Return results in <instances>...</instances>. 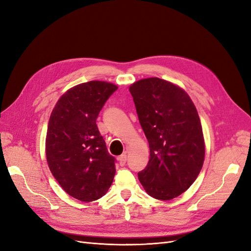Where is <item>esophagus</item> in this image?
<instances>
[{
	"instance_id": "obj_1",
	"label": "esophagus",
	"mask_w": 251,
	"mask_h": 251,
	"mask_svg": "<svg viewBox=\"0 0 251 251\" xmlns=\"http://www.w3.org/2000/svg\"><path fill=\"white\" fill-rule=\"evenodd\" d=\"M118 161H119V164L121 166H124L126 164V151H125L123 155H120L118 157Z\"/></svg>"
}]
</instances>
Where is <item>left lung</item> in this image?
Returning a JSON list of instances; mask_svg holds the SVG:
<instances>
[{
	"mask_svg": "<svg viewBox=\"0 0 251 251\" xmlns=\"http://www.w3.org/2000/svg\"><path fill=\"white\" fill-rule=\"evenodd\" d=\"M130 92L150 147L138 179L151 197L172 200L194 183L204 162L198 112L183 89L158 77L134 82Z\"/></svg>",
	"mask_w": 251,
	"mask_h": 251,
	"instance_id": "1",
	"label": "left lung"
}]
</instances>
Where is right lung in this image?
Here are the masks:
<instances>
[{
    "instance_id": "right-lung-1",
    "label": "right lung",
    "mask_w": 251,
    "mask_h": 251,
    "mask_svg": "<svg viewBox=\"0 0 251 251\" xmlns=\"http://www.w3.org/2000/svg\"><path fill=\"white\" fill-rule=\"evenodd\" d=\"M116 90L107 81L80 83L59 98L49 119V169L64 191L82 202L101 198L115 176V158L109 154L96 119Z\"/></svg>"
}]
</instances>
